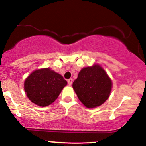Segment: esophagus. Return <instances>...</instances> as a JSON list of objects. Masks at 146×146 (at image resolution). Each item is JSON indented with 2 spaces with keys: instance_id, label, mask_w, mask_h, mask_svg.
I'll return each mask as SVG.
<instances>
[{
  "instance_id": "esophagus-1",
  "label": "esophagus",
  "mask_w": 146,
  "mask_h": 146,
  "mask_svg": "<svg viewBox=\"0 0 146 146\" xmlns=\"http://www.w3.org/2000/svg\"><path fill=\"white\" fill-rule=\"evenodd\" d=\"M67 82H68V85H71L72 82H73V79H72V78L68 79V80H67Z\"/></svg>"
}]
</instances>
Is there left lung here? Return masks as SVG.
<instances>
[{
  "label": "left lung",
  "instance_id": "8db88e82",
  "mask_svg": "<svg viewBox=\"0 0 146 146\" xmlns=\"http://www.w3.org/2000/svg\"><path fill=\"white\" fill-rule=\"evenodd\" d=\"M73 88L85 106L95 108L109 98L112 81L102 66L95 64L80 71L73 82Z\"/></svg>",
  "mask_w": 146,
  "mask_h": 146
}]
</instances>
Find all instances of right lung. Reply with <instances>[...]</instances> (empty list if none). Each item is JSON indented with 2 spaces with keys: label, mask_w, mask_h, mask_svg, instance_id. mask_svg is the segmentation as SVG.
<instances>
[{
  "label": "right lung",
  "mask_w": 146,
  "mask_h": 146,
  "mask_svg": "<svg viewBox=\"0 0 146 146\" xmlns=\"http://www.w3.org/2000/svg\"><path fill=\"white\" fill-rule=\"evenodd\" d=\"M67 82L59 73L48 68L33 71L25 81V91L35 104L46 106L59 96Z\"/></svg>",
  "instance_id": "add662e5"
}]
</instances>
